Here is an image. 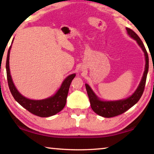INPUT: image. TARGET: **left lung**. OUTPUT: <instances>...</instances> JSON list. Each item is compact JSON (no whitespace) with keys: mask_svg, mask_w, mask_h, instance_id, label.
<instances>
[{"mask_svg":"<svg viewBox=\"0 0 154 154\" xmlns=\"http://www.w3.org/2000/svg\"><path fill=\"white\" fill-rule=\"evenodd\" d=\"M128 35L137 41V43L141 48L142 50L144 52L145 57V69L142 79L140 81L139 85L138 86L137 89L134 92L133 94L130 96V97L127 98L124 100H115V101H103L100 100L94 92H93L91 88L88 84H85L87 93L89 97L90 103L91 107L92 110L95 112L96 114L99 116L104 117V118H112L119 115H121L128 110L132 106H134L139 99L141 97L143 92H144L146 79L149 69V57L147 50L145 48V45L142 41L140 40L139 36L135 33L133 30L129 28H126Z\"/></svg>","mask_w":154,"mask_h":154,"instance_id":"8db88e82","label":"left lung"}]
</instances>
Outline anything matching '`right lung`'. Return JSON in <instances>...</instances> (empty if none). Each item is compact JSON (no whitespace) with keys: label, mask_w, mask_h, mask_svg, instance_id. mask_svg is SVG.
<instances>
[{"label":"right lung","mask_w":154,"mask_h":154,"mask_svg":"<svg viewBox=\"0 0 154 154\" xmlns=\"http://www.w3.org/2000/svg\"><path fill=\"white\" fill-rule=\"evenodd\" d=\"M13 43V41H12ZM11 45L7 53V62H6V71L7 82H8L9 88L12 96L17 102L22 105L31 113L35 116L41 117V118H47V117L52 116L54 115L59 113L64 107L66 103V98L69 92V87L71 85L72 80L75 77V74H72L68 76L62 83L55 95L43 100H31L23 96L18 92L16 88L15 87L14 83L13 82L11 76L10 75L9 69V54L11 50Z\"/></svg>","instance_id":"right-lung-1"}]
</instances>
